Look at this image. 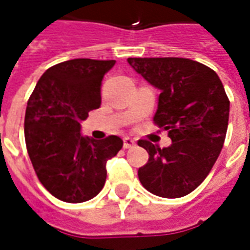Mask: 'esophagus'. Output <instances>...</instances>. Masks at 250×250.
<instances>
[{
  "instance_id": "esophagus-1",
  "label": "esophagus",
  "mask_w": 250,
  "mask_h": 250,
  "mask_svg": "<svg viewBox=\"0 0 250 250\" xmlns=\"http://www.w3.org/2000/svg\"><path fill=\"white\" fill-rule=\"evenodd\" d=\"M134 146H135V141H134L132 138H128V136H127V138L123 139V147H125V148H131V147Z\"/></svg>"
}]
</instances>
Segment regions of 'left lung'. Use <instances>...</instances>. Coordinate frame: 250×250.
Wrapping results in <instances>:
<instances>
[{
    "label": "left lung",
    "mask_w": 250,
    "mask_h": 250,
    "mask_svg": "<svg viewBox=\"0 0 250 250\" xmlns=\"http://www.w3.org/2000/svg\"><path fill=\"white\" fill-rule=\"evenodd\" d=\"M127 62L161 89L154 123L168 131L165 148L141 141L148 161L138 170L143 188L163 198H179L198 188L225 142L229 105L211 68L182 57H130Z\"/></svg>",
    "instance_id": "1"
}]
</instances>
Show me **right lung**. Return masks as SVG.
<instances>
[{
    "label": "right lung",
    "mask_w": 250,
    "mask_h": 250,
    "mask_svg": "<svg viewBox=\"0 0 250 250\" xmlns=\"http://www.w3.org/2000/svg\"><path fill=\"white\" fill-rule=\"evenodd\" d=\"M115 60L75 59L44 72L25 112V143L37 178L49 193L69 204L100 193L105 163L123 147L119 136L96 141L80 134V122L100 107V85Z\"/></svg>",
    "instance_id": "obj_1"
}]
</instances>
